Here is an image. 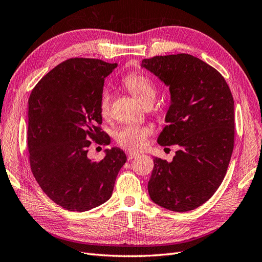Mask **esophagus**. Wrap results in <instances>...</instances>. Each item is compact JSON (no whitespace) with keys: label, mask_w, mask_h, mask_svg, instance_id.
<instances>
[{"label":"esophagus","mask_w":262,"mask_h":262,"mask_svg":"<svg viewBox=\"0 0 262 262\" xmlns=\"http://www.w3.org/2000/svg\"><path fill=\"white\" fill-rule=\"evenodd\" d=\"M139 154L138 153H133V152H129V153H126V157H128V161H131V160H133L134 157H137Z\"/></svg>","instance_id":"esophagus-1"}]
</instances>
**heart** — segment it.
Masks as SVG:
<instances>
[{"instance_id":"obj_1","label":"heart","mask_w":262,"mask_h":262,"mask_svg":"<svg viewBox=\"0 0 262 262\" xmlns=\"http://www.w3.org/2000/svg\"><path fill=\"white\" fill-rule=\"evenodd\" d=\"M122 84L143 106L152 105L156 98L155 84L143 74L133 72L125 75ZM99 112L104 118L110 115V94L106 90L100 94ZM150 133L152 130L146 125L126 124L116 132L115 138L117 143L125 149L141 150L146 146Z\"/></svg>"}]
</instances>
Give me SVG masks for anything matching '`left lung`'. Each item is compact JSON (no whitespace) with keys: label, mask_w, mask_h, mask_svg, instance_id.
I'll list each match as a JSON object with an SVG mask.
<instances>
[{"label":"left lung","mask_w":262,"mask_h":262,"mask_svg":"<svg viewBox=\"0 0 262 262\" xmlns=\"http://www.w3.org/2000/svg\"><path fill=\"white\" fill-rule=\"evenodd\" d=\"M142 68L169 86L170 106L158 144L179 149L168 163L154 157L150 199L175 212L207 202L223 181L234 148V99L221 75L191 54L156 55Z\"/></svg>","instance_id":"obj_1"}]
</instances>
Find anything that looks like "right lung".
<instances>
[{"label": "right lung", "instance_id": "add662e5", "mask_svg": "<svg viewBox=\"0 0 262 262\" xmlns=\"http://www.w3.org/2000/svg\"><path fill=\"white\" fill-rule=\"evenodd\" d=\"M117 63L72 58L52 69L31 91L27 145L33 175L42 191L63 209L89 211L113 194L126 156L107 148L99 162L87 157L92 141L108 145L100 128V94Z\"/></svg>", "mask_w": 262, "mask_h": 262}]
</instances>
